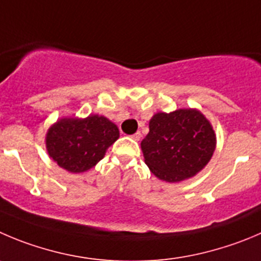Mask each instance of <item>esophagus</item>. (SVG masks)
Instances as JSON below:
<instances>
[{
	"instance_id": "1",
	"label": "esophagus",
	"mask_w": 261,
	"mask_h": 261,
	"mask_svg": "<svg viewBox=\"0 0 261 261\" xmlns=\"http://www.w3.org/2000/svg\"><path fill=\"white\" fill-rule=\"evenodd\" d=\"M141 136H142V135H141V132H137V133H135V135L130 136V137H132L135 141H140L141 140Z\"/></svg>"
}]
</instances>
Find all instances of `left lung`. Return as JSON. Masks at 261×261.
Here are the masks:
<instances>
[{"label":"left lung","mask_w":261,"mask_h":261,"mask_svg":"<svg viewBox=\"0 0 261 261\" xmlns=\"http://www.w3.org/2000/svg\"><path fill=\"white\" fill-rule=\"evenodd\" d=\"M141 142L146 165L155 177L178 183L195 177L207 165L217 147L212 123L197 109L156 113Z\"/></svg>","instance_id":"1"}]
</instances>
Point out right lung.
I'll return each mask as SVG.
<instances>
[{
	"label": "right lung",
	"mask_w": 261,
	"mask_h": 261,
	"mask_svg": "<svg viewBox=\"0 0 261 261\" xmlns=\"http://www.w3.org/2000/svg\"><path fill=\"white\" fill-rule=\"evenodd\" d=\"M119 138L116 124L106 116L61 118L46 133V150L60 168L84 173L102 160L108 148Z\"/></svg>",
	"instance_id": "obj_1"
}]
</instances>
